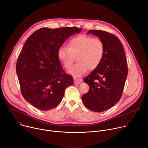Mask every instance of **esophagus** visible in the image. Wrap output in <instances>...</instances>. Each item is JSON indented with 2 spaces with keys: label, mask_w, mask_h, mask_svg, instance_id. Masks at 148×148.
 Segmentation results:
<instances>
[{
  "label": "esophagus",
  "mask_w": 148,
  "mask_h": 148,
  "mask_svg": "<svg viewBox=\"0 0 148 148\" xmlns=\"http://www.w3.org/2000/svg\"><path fill=\"white\" fill-rule=\"evenodd\" d=\"M74 84H79L82 81V79L80 78L75 77L74 78Z\"/></svg>",
  "instance_id": "esophagus-1"
}]
</instances>
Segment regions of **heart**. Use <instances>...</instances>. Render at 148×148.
<instances>
[{
  "instance_id": "heart-1",
  "label": "heart",
  "mask_w": 148,
  "mask_h": 148,
  "mask_svg": "<svg viewBox=\"0 0 148 148\" xmlns=\"http://www.w3.org/2000/svg\"><path fill=\"white\" fill-rule=\"evenodd\" d=\"M105 46L101 39L87 34H81L71 38L67 48L60 47L58 58L64 68L69 70L76 57L77 64L69 71L74 76H80L87 70L95 69L101 63Z\"/></svg>"
}]
</instances>
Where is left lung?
<instances>
[{
    "label": "left lung",
    "mask_w": 148,
    "mask_h": 148,
    "mask_svg": "<svg viewBox=\"0 0 148 148\" xmlns=\"http://www.w3.org/2000/svg\"><path fill=\"white\" fill-rule=\"evenodd\" d=\"M89 33L102 40L105 51L99 65L83 79L90 90L82 100L90 110L101 112L121 99L128 73L127 60L122 43L114 34L97 30H90Z\"/></svg>",
    "instance_id": "8db88e82"
}]
</instances>
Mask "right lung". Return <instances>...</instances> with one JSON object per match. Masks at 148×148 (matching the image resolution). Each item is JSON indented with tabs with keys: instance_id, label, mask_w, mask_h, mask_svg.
I'll use <instances>...</instances> for the list:
<instances>
[{
	"instance_id": "1",
	"label": "right lung",
	"mask_w": 148,
	"mask_h": 148,
	"mask_svg": "<svg viewBox=\"0 0 148 148\" xmlns=\"http://www.w3.org/2000/svg\"><path fill=\"white\" fill-rule=\"evenodd\" d=\"M75 27L41 28L26 40L16 63L21 92L40 111L56 108L61 101L73 78L66 74L58 58V50L70 36L79 33Z\"/></svg>"
}]
</instances>
